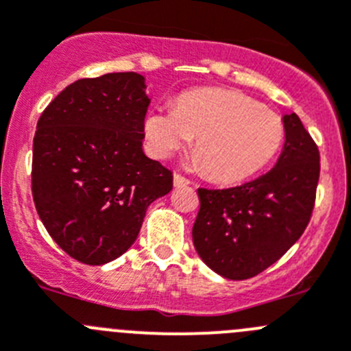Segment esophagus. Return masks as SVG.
Instances as JSON below:
<instances>
[{"mask_svg":"<svg viewBox=\"0 0 351 351\" xmlns=\"http://www.w3.org/2000/svg\"><path fill=\"white\" fill-rule=\"evenodd\" d=\"M173 184H176V186H188V184H191V181H189L188 178H184V176H181V173H173Z\"/></svg>","mask_w":351,"mask_h":351,"instance_id":"34e87169","label":"esophagus"}]
</instances>
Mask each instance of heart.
<instances>
[{
    "label": "heart",
    "instance_id": "obj_1",
    "mask_svg": "<svg viewBox=\"0 0 351 351\" xmlns=\"http://www.w3.org/2000/svg\"><path fill=\"white\" fill-rule=\"evenodd\" d=\"M285 122L256 99L229 89H198L178 96L173 108L153 110L145 138L155 158H167L195 138L193 163L215 181L245 179L276 156Z\"/></svg>",
    "mask_w": 351,
    "mask_h": 351
}]
</instances>
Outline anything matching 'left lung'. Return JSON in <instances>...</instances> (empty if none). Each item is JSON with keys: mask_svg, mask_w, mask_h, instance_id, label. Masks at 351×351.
Masks as SVG:
<instances>
[{"mask_svg": "<svg viewBox=\"0 0 351 351\" xmlns=\"http://www.w3.org/2000/svg\"><path fill=\"white\" fill-rule=\"evenodd\" d=\"M285 149L258 179L228 189L198 188L193 243L203 262L234 281L278 262L306 229L315 206L320 155L296 113L285 115Z\"/></svg>", "mask_w": 351, "mask_h": 351, "instance_id": "obj_1", "label": "left lung"}]
</instances>
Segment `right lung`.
<instances>
[{
	"label": "right lung",
	"instance_id": "add662e5",
	"mask_svg": "<svg viewBox=\"0 0 351 351\" xmlns=\"http://www.w3.org/2000/svg\"><path fill=\"white\" fill-rule=\"evenodd\" d=\"M145 77L113 72L66 86L38 120L32 198L56 245L88 265L131 248L172 170L143 153Z\"/></svg>",
	"mask_w": 351,
	"mask_h": 351
}]
</instances>
